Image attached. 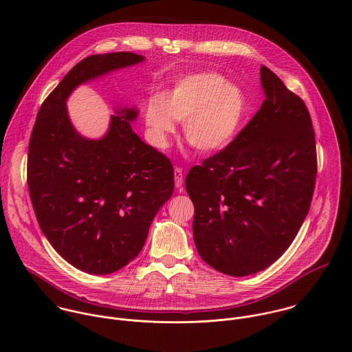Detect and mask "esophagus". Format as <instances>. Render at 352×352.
Listing matches in <instances>:
<instances>
[{"mask_svg": "<svg viewBox=\"0 0 352 352\" xmlns=\"http://www.w3.org/2000/svg\"><path fill=\"white\" fill-rule=\"evenodd\" d=\"M174 179H175V186L179 188L182 184H184V173H182V168L177 167L174 170Z\"/></svg>", "mask_w": 352, "mask_h": 352, "instance_id": "1", "label": "esophagus"}]
</instances>
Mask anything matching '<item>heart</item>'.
Instances as JSON below:
<instances>
[{"label": "heart", "instance_id": "heart-1", "mask_svg": "<svg viewBox=\"0 0 352 352\" xmlns=\"http://www.w3.org/2000/svg\"><path fill=\"white\" fill-rule=\"evenodd\" d=\"M245 110L242 91L224 83L214 72H196L181 78L144 111L146 126L153 140L164 146L174 133V121L184 122L188 144L197 152L212 153L234 138Z\"/></svg>", "mask_w": 352, "mask_h": 352}]
</instances>
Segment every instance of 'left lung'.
I'll return each mask as SVG.
<instances>
[{
    "instance_id": "obj_1",
    "label": "left lung",
    "mask_w": 352,
    "mask_h": 352,
    "mask_svg": "<svg viewBox=\"0 0 352 352\" xmlns=\"http://www.w3.org/2000/svg\"><path fill=\"white\" fill-rule=\"evenodd\" d=\"M261 110L185 178L197 252L234 277L265 270L285 252L309 212L318 174L304 100L267 67L261 68Z\"/></svg>"
}]
</instances>
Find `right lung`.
Returning a JSON list of instances; mask_svg holds the SVG:
<instances>
[{
    "mask_svg": "<svg viewBox=\"0 0 352 352\" xmlns=\"http://www.w3.org/2000/svg\"><path fill=\"white\" fill-rule=\"evenodd\" d=\"M143 61L129 52L78 63L43 102L29 140L28 188L38 226L74 267L109 274L133 261L148 227L174 190V168L142 142L131 121L138 110L111 116L107 135L80 136L65 100L80 83Z\"/></svg>",
    "mask_w": 352,
    "mask_h": 352,
    "instance_id": "obj_1",
    "label": "right lung"
}]
</instances>
